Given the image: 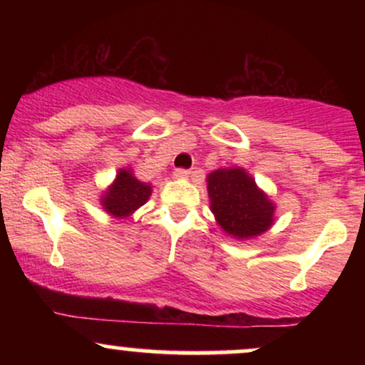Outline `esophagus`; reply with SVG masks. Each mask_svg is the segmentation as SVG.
Returning <instances> with one entry per match:
<instances>
[{
	"instance_id": "1",
	"label": "esophagus",
	"mask_w": 365,
	"mask_h": 365,
	"mask_svg": "<svg viewBox=\"0 0 365 365\" xmlns=\"http://www.w3.org/2000/svg\"><path fill=\"white\" fill-rule=\"evenodd\" d=\"M188 175H190V170H183V168H180V170H175L173 171V177L175 178H187Z\"/></svg>"
}]
</instances>
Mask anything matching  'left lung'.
Segmentation results:
<instances>
[{"mask_svg": "<svg viewBox=\"0 0 365 365\" xmlns=\"http://www.w3.org/2000/svg\"><path fill=\"white\" fill-rule=\"evenodd\" d=\"M207 194L217 225L235 238H252L273 225L274 204L242 168L209 173Z\"/></svg>", "mask_w": 365, "mask_h": 365, "instance_id": "8db88e82", "label": "left lung"}]
</instances>
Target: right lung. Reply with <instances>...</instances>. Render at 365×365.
<instances>
[{"mask_svg":"<svg viewBox=\"0 0 365 365\" xmlns=\"http://www.w3.org/2000/svg\"><path fill=\"white\" fill-rule=\"evenodd\" d=\"M153 188L133 177L132 170H120L115 182L101 197V206L113 217H128L148 202Z\"/></svg>","mask_w":365,"mask_h":365,"instance_id":"obj_1","label":"right lung"}]
</instances>
